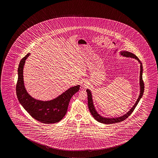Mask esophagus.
Returning a JSON list of instances; mask_svg holds the SVG:
<instances>
[{
  "label": "esophagus",
  "mask_w": 158,
  "mask_h": 158,
  "mask_svg": "<svg viewBox=\"0 0 158 158\" xmlns=\"http://www.w3.org/2000/svg\"><path fill=\"white\" fill-rule=\"evenodd\" d=\"M88 85V83H86V82H84V83H83V86H84V87H87Z\"/></svg>",
  "instance_id": "esophagus-1"
}]
</instances>
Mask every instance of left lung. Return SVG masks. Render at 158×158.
<instances>
[{"mask_svg": "<svg viewBox=\"0 0 158 158\" xmlns=\"http://www.w3.org/2000/svg\"><path fill=\"white\" fill-rule=\"evenodd\" d=\"M121 54L122 56H123L124 57H131L133 58L136 59L137 60H138V62L140 64V95L138 97V98L137 99V101L135 102V104L134 105V106H133L132 109L129 110V111L127 112V114H125L122 116L119 117H117V118H105L103 117L100 116L99 114H98L97 111H96L94 106L93 101L92 99V95L89 89L86 90V92L88 93V107L89 109V111L90 112L91 114H92V116L97 121L101 122L102 123L105 124H112V123H118L120 122L123 121L125 119L127 118L131 114L132 112L135 110V108L136 107L137 104H138L140 99L142 97L144 90V81L143 80L142 73H143V66L142 63L140 62V60H139V58L135 55L133 54L132 53L128 52V51H122L121 52Z\"/></svg>", "mask_w": 158, "mask_h": 158, "instance_id": "8db88e82", "label": "left lung"}]
</instances>
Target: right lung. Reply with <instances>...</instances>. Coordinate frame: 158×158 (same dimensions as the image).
I'll use <instances>...</instances> for the list:
<instances>
[{"instance_id": "1", "label": "right lung", "mask_w": 158, "mask_h": 158, "mask_svg": "<svg viewBox=\"0 0 158 158\" xmlns=\"http://www.w3.org/2000/svg\"><path fill=\"white\" fill-rule=\"evenodd\" d=\"M30 53H27L21 59L19 65L18 79L16 92L18 100L30 115L43 123L51 124L62 119L67 111L68 107L72 96L78 92L80 85L75 86L51 101H40L32 98L27 93L24 86L23 65Z\"/></svg>"}]
</instances>
